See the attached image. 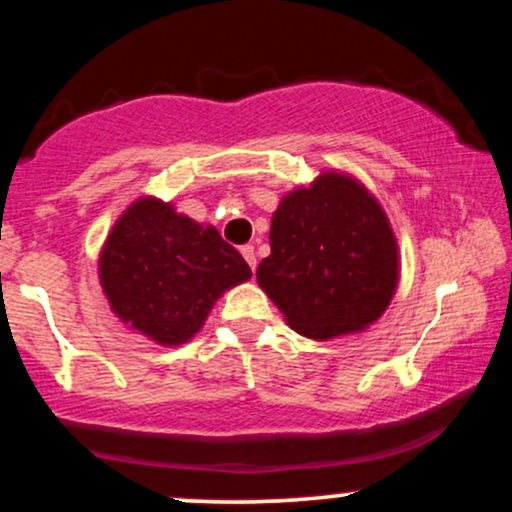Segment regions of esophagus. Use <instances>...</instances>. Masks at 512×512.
<instances>
[{
	"instance_id": "esophagus-1",
	"label": "esophagus",
	"mask_w": 512,
	"mask_h": 512,
	"mask_svg": "<svg viewBox=\"0 0 512 512\" xmlns=\"http://www.w3.org/2000/svg\"><path fill=\"white\" fill-rule=\"evenodd\" d=\"M240 255L245 257V262L250 264V269L252 272H255V267H257V257H255V248H252V245H243V248H240Z\"/></svg>"
}]
</instances>
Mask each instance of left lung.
Instances as JSON below:
<instances>
[{
    "label": "left lung",
    "mask_w": 512,
    "mask_h": 512,
    "mask_svg": "<svg viewBox=\"0 0 512 512\" xmlns=\"http://www.w3.org/2000/svg\"><path fill=\"white\" fill-rule=\"evenodd\" d=\"M269 243L272 255L257 267V281L303 337L325 342L361 332L397 289L390 221L349 175L322 173L281 199Z\"/></svg>",
    "instance_id": "left-lung-1"
}]
</instances>
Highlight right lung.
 Listing matches in <instances>:
<instances>
[{"label": "right lung", "mask_w": 512, "mask_h": 512, "mask_svg": "<svg viewBox=\"0 0 512 512\" xmlns=\"http://www.w3.org/2000/svg\"><path fill=\"white\" fill-rule=\"evenodd\" d=\"M250 276L248 262L216 228L154 197L137 199L120 216L101 252L113 313L168 346L195 337L216 298Z\"/></svg>", "instance_id": "right-lung-1"}]
</instances>
